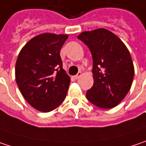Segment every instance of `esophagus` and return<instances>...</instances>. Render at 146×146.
<instances>
[{"label": "esophagus", "mask_w": 146, "mask_h": 146, "mask_svg": "<svg viewBox=\"0 0 146 146\" xmlns=\"http://www.w3.org/2000/svg\"><path fill=\"white\" fill-rule=\"evenodd\" d=\"M82 76V73L81 72H78V74L76 75V76H75V78L76 79H79L80 76Z\"/></svg>", "instance_id": "obj_1"}]
</instances>
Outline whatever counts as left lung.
<instances>
[{"instance_id":"obj_1","label":"left lung","mask_w":146,"mask_h":146,"mask_svg":"<svg viewBox=\"0 0 146 146\" xmlns=\"http://www.w3.org/2000/svg\"><path fill=\"white\" fill-rule=\"evenodd\" d=\"M91 51L94 84L86 97L95 106L110 109L130 91L135 74L129 50L116 35L105 28L83 31L78 36Z\"/></svg>"}]
</instances>
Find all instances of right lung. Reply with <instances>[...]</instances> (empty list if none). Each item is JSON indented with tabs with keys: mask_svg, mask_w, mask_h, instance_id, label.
Masks as SVG:
<instances>
[{
	"mask_svg": "<svg viewBox=\"0 0 146 146\" xmlns=\"http://www.w3.org/2000/svg\"><path fill=\"white\" fill-rule=\"evenodd\" d=\"M68 35L43 33L21 50L15 76L23 97L35 109L49 112L66 98L70 78L62 68L60 50Z\"/></svg>",
	"mask_w": 146,
	"mask_h": 146,
	"instance_id": "obj_1",
	"label": "right lung"
}]
</instances>
